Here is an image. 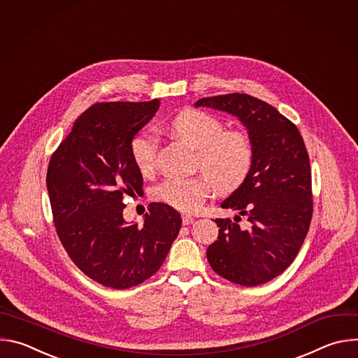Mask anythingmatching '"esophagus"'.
Segmentation results:
<instances>
[{"mask_svg": "<svg viewBox=\"0 0 358 358\" xmlns=\"http://www.w3.org/2000/svg\"><path fill=\"white\" fill-rule=\"evenodd\" d=\"M194 222V218L191 215H182V225H189Z\"/></svg>", "mask_w": 358, "mask_h": 358, "instance_id": "1", "label": "esophagus"}]
</instances>
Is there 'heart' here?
Segmentation results:
<instances>
[{
    "mask_svg": "<svg viewBox=\"0 0 358 358\" xmlns=\"http://www.w3.org/2000/svg\"><path fill=\"white\" fill-rule=\"evenodd\" d=\"M167 127L171 134L195 148L194 167L202 174L160 181L151 191L156 201L192 213L202 207L214 188L229 194L248 180L255 163V145L245 131L225 130L221 119L195 109L180 112ZM130 155L140 173L151 171L157 155L156 136L147 130L136 134L130 143Z\"/></svg>",
    "mask_w": 358,
    "mask_h": 358,
    "instance_id": "obj_1",
    "label": "heart"
}]
</instances>
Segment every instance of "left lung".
<instances>
[{"mask_svg": "<svg viewBox=\"0 0 358 358\" xmlns=\"http://www.w3.org/2000/svg\"><path fill=\"white\" fill-rule=\"evenodd\" d=\"M195 108L236 116L255 145L248 180L222 203L239 215L217 218L218 239L207 258L215 273L242 286H258L294 261L313 215L308 150L297 127L266 101L245 93L199 99ZM247 218L245 226L237 222Z\"/></svg>", "mask_w": 358, "mask_h": 358, "instance_id": "left-lung-1", "label": "left lung"}]
</instances>
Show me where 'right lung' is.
Returning a JSON list of instances; mask_svg holds the SVG:
<instances>
[{
	"label": "right lung",
	"mask_w": 358,
	"mask_h": 358,
	"mask_svg": "<svg viewBox=\"0 0 358 358\" xmlns=\"http://www.w3.org/2000/svg\"><path fill=\"white\" fill-rule=\"evenodd\" d=\"M159 108L157 99L94 103L49 160L46 188L61 243L106 287L129 289L155 275L181 228L180 214L162 202L150 203L143 225L123 218V198L143 192L130 143Z\"/></svg>",
	"instance_id": "1"
}]
</instances>
